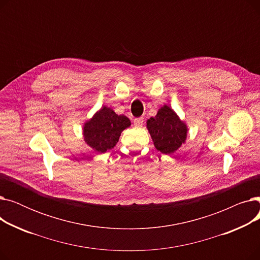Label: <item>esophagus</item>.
I'll return each mask as SVG.
<instances>
[{"mask_svg": "<svg viewBox=\"0 0 260 260\" xmlns=\"http://www.w3.org/2000/svg\"><path fill=\"white\" fill-rule=\"evenodd\" d=\"M143 121H144V119H143L142 117H141V118L135 119V120H134V125L140 127V126H142V124H143Z\"/></svg>", "mask_w": 260, "mask_h": 260, "instance_id": "1", "label": "esophagus"}]
</instances>
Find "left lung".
Listing matches in <instances>:
<instances>
[{
	"instance_id": "8db88e82",
	"label": "left lung",
	"mask_w": 260,
	"mask_h": 260,
	"mask_svg": "<svg viewBox=\"0 0 260 260\" xmlns=\"http://www.w3.org/2000/svg\"><path fill=\"white\" fill-rule=\"evenodd\" d=\"M146 128L155 147L162 154L172 155L183 145L187 137V124L172 107L165 104L157 115L146 121Z\"/></svg>"
}]
</instances>
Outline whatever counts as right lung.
I'll list each match as a JSON object with an SVG mask.
<instances>
[{"instance_id":"obj_1","label":"right lung","mask_w":260,"mask_h":260,"mask_svg":"<svg viewBox=\"0 0 260 260\" xmlns=\"http://www.w3.org/2000/svg\"><path fill=\"white\" fill-rule=\"evenodd\" d=\"M131 126V120L124 115H118L107 106L101 107L93 116L83 123L84 142L97 154L112 149L119 140L121 133Z\"/></svg>"}]
</instances>
